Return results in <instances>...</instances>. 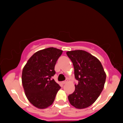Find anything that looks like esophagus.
I'll list each match as a JSON object with an SVG mask.
<instances>
[{
  "label": "esophagus",
  "mask_w": 123,
  "mask_h": 123,
  "mask_svg": "<svg viewBox=\"0 0 123 123\" xmlns=\"http://www.w3.org/2000/svg\"><path fill=\"white\" fill-rule=\"evenodd\" d=\"M67 81H62V84H63V85L67 84Z\"/></svg>",
  "instance_id": "1"
}]
</instances>
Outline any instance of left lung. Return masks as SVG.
<instances>
[{"instance_id": "8db88e82", "label": "left lung", "mask_w": 123, "mask_h": 123, "mask_svg": "<svg viewBox=\"0 0 123 123\" xmlns=\"http://www.w3.org/2000/svg\"><path fill=\"white\" fill-rule=\"evenodd\" d=\"M66 54L73 64L75 78L78 81L74 92L68 95V100L76 109L88 107L103 90L105 72L99 60L88 52L77 50Z\"/></svg>"}]
</instances>
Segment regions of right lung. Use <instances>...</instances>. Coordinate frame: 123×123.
<instances>
[{
    "mask_svg": "<svg viewBox=\"0 0 123 123\" xmlns=\"http://www.w3.org/2000/svg\"><path fill=\"white\" fill-rule=\"evenodd\" d=\"M62 50L51 47L35 53L22 72V81L25 95L34 106L45 109L52 105L60 85L52 79L57 60Z\"/></svg>",
    "mask_w": 123,
    "mask_h": 123,
    "instance_id": "add662e5",
    "label": "right lung"
}]
</instances>
